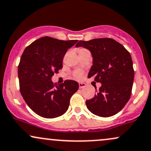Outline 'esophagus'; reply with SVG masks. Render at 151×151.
Segmentation results:
<instances>
[{"instance_id": "34e87169", "label": "esophagus", "mask_w": 151, "mask_h": 151, "mask_svg": "<svg viewBox=\"0 0 151 151\" xmlns=\"http://www.w3.org/2000/svg\"><path fill=\"white\" fill-rule=\"evenodd\" d=\"M86 84L85 83H79V88H80V89H83V88H84V87H86Z\"/></svg>"}]
</instances>
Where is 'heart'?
Wrapping results in <instances>:
<instances>
[{"mask_svg":"<svg viewBox=\"0 0 151 151\" xmlns=\"http://www.w3.org/2000/svg\"><path fill=\"white\" fill-rule=\"evenodd\" d=\"M84 50V49H80V50H79V51H80V50ZM75 77H77V78H80L81 77V72H76Z\"/></svg>","mask_w":151,"mask_h":151,"instance_id":"1","label":"heart"}]
</instances>
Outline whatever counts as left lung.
I'll return each instance as SVG.
<instances>
[{
  "label": "left lung",
  "mask_w": 151,
  "mask_h": 151,
  "mask_svg": "<svg viewBox=\"0 0 151 151\" xmlns=\"http://www.w3.org/2000/svg\"><path fill=\"white\" fill-rule=\"evenodd\" d=\"M76 47L91 52L93 65L88 78L94 77V81L101 84L94 97L86 101L87 109L101 117L119 113L129 101L132 91L134 70L130 53L111 38L81 40Z\"/></svg>",
  "instance_id": "left-lung-1"
}]
</instances>
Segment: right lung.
Wrapping results in <instances>:
<instances>
[{"mask_svg":"<svg viewBox=\"0 0 151 151\" xmlns=\"http://www.w3.org/2000/svg\"><path fill=\"white\" fill-rule=\"evenodd\" d=\"M77 42L46 36L24 50L18 65L20 91L27 106L37 115L53 119L68 109L71 96L79 89V84L68 79L55 84L52 77L62 68L67 50Z\"/></svg>","mask_w":151,"mask_h":151,"instance_id":"add662e5","label":"right lung"}]
</instances>
